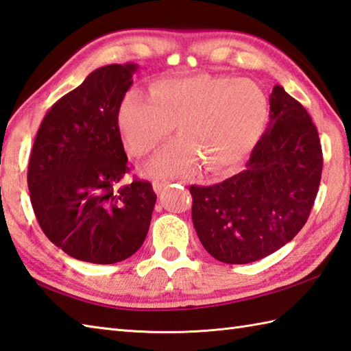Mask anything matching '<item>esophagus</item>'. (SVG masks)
<instances>
[{"instance_id":"obj_1","label":"esophagus","mask_w":351,"mask_h":351,"mask_svg":"<svg viewBox=\"0 0 351 351\" xmlns=\"http://www.w3.org/2000/svg\"><path fill=\"white\" fill-rule=\"evenodd\" d=\"M167 184H168V182H165V180H156V182H153V189L156 191V194H160L162 189L165 188Z\"/></svg>"}]
</instances>
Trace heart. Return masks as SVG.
Listing matches in <instances>:
<instances>
[{"label":"heart","mask_w":351,"mask_h":351,"mask_svg":"<svg viewBox=\"0 0 351 351\" xmlns=\"http://www.w3.org/2000/svg\"><path fill=\"white\" fill-rule=\"evenodd\" d=\"M268 121L269 101L259 84L215 74L167 78L152 95L132 90L118 113L125 144L138 157L152 153L178 124L182 138L148 165L157 177L192 176L202 163L209 173H226L256 147Z\"/></svg>","instance_id":"heart-1"}]
</instances>
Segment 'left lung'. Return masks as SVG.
Masks as SVG:
<instances>
[{
  "label": "left lung",
  "instance_id": "obj_1",
  "mask_svg": "<svg viewBox=\"0 0 351 351\" xmlns=\"http://www.w3.org/2000/svg\"><path fill=\"white\" fill-rule=\"evenodd\" d=\"M321 171L323 152L311 115L274 86L268 127L244 171L189 188L192 223L207 253L224 263H250L288 244L311 215Z\"/></svg>",
  "mask_w": 351,
  "mask_h": 351
}]
</instances>
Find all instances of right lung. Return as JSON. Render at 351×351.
<instances>
[{"label":"right lung","instance_id":"add662e5","mask_svg":"<svg viewBox=\"0 0 351 351\" xmlns=\"http://www.w3.org/2000/svg\"><path fill=\"white\" fill-rule=\"evenodd\" d=\"M136 65L95 69L47 112L28 162V191L47 238L74 259L117 263L144 244L157 195L130 173L118 113Z\"/></svg>","mask_w":351,"mask_h":351}]
</instances>
